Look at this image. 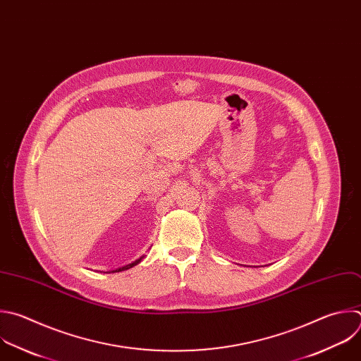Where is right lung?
Instances as JSON below:
<instances>
[{
  "instance_id": "1",
  "label": "right lung",
  "mask_w": 361,
  "mask_h": 361,
  "mask_svg": "<svg viewBox=\"0 0 361 361\" xmlns=\"http://www.w3.org/2000/svg\"><path fill=\"white\" fill-rule=\"evenodd\" d=\"M145 257H142V258H139V259H136L135 262H132V264H129V265H126V267H122V268H117V269H114V271H110V272H122V271H126V269H130V268H133V267H136L137 264H140L142 262V259H143Z\"/></svg>"
}]
</instances>
